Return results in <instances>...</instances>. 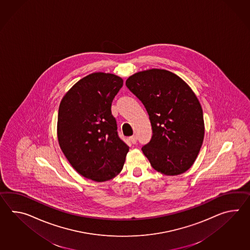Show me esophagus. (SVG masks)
I'll return each instance as SVG.
<instances>
[{"label": "esophagus", "instance_id": "34e87169", "mask_svg": "<svg viewBox=\"0 0 250 250\" xmlns=\"http://www.w3.org/2000/svg\"><path fill=\"white\" fill-rule=\"evenodd\" d=\"M130 141L132 142V144L135 145V144L137 143V136H136V135H133V136H131V137H130Z\"/></svg>", "mask_w": 250, "mask_h": 250}]
</instances>
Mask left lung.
Here are the masks:
<instances>
[{
  "mask_svg": "<svg viewBox=\"0 0 250 250\" xmlns=\"http://www.w3.org/2000/svg\"><path fill=\"white\" fill-rule=\"evenodd\" d=\"M125 85L149 115L152 136L142 150L151 167L167 176L186 172L205 136L203 109L193 90L181 78L160 69L137 72Z\"/></svg>",
  "mask_w": 250,
  "mask_h": 250,
  "instance_id": "left-lung-1",
  "label": "left lung"
}]
</instances>
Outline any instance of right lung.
<instances>
[{"mask_svg":"<svg viewBox=\"0 0 250 250\" xmlns=\"http://www.w3.org/2000/svg\"><path fill=\"white\" fill-rule=\"evenodd\" d=\"M123 83L111 73H91L79 81L59 105L61 150L79 174L97 182L116 177L129 150L111 113L112 102Z\"/></svg>","mask_w":250,"mask_h":250,"instance_id":"1","label":"right lung"}]
</instances>
